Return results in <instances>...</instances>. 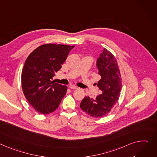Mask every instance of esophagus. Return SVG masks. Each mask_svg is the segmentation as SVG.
<instances>
[{
    "mask_svg": "<svg viewBox=\"0 0 157 157\" xmlns=\"http://www.w3.org/2000/svg\"><path fill=\"white\" fill-rule=\"evenodd\" d=\"M69 87L71 88V89H72V90H75V89H77V88H78V87L77 86H75V85H70L69 86Z\"/></svg>",
    "mask_w": 157,
    "mask_h": 157,
    "instance_id": "1",
    "label": "esophagus"
}]
</instances>
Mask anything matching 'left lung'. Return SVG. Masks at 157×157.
Wrapping results in <instances>:
<instances>
[{"label":"left lung","mask_w":157,"mask_h":157,"mask_svg":"<svg viewBox=\"0 0 157 157\" xmlns=\"http://www.w3.org/2000/svg\"><path fill=\"white\" fill-rule=\"evenodd\" d=\"M97 66L101 77L97 86L102 93L96 99L85 97L80 107L89 116L99 118L109 113L116 104L122 89V78L116 57L106 48L98 59Z\"/></svg>","instance_id":"1"}]
</instances>
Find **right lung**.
<instances>
[{
  "label": "right lung",
  "instance_id": "right-lung-1",
  "mask_svg": "<svg viewBox=\"0 0 157 157\" xmlns=\"http://www.w3.org/2000/svg\"><path fill=\"white\" fill-rule=\"evenodd\" d=\"M74 47L44 44L27 57L21 72L22 90L28 103L38 113L45 115L54 112L66 95L67 87L51 79Z\"/></svg>",
  "mask_w": 157,
  "mask_h": 157
}]
</instances>
